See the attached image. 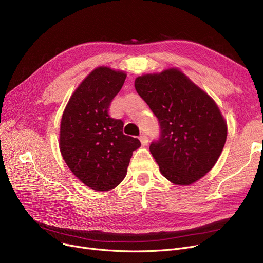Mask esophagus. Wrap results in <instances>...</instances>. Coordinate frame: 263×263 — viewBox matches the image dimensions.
Listing matches in <instances>:
<instances>
[{
    "label": "esophagus",
    "instance_id": "obj_1",
    "mask_svg": "<svg viewBox=\"0 0 263 263\" xmlns=\"http://www.w3.org/2000/svg\"><path fill=\"white\" fill-rule=\"evenodd\" d=\"M140 141H141V143H142V145H143V146H147V145H148V141H149V139H148V136H147V135L142 134V135L140 136Z\"/></svg>",
    "mask_w": 263,
    "mask_h": 263
}]
</instances>
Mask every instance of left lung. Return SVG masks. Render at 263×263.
Here are the masks:
<instances>
[{"label":"left lung","instance_id":"8db88e82","mask_svg":"<svg viewBox=\"0 0 263 263\" xmlns=\"http://www.w3.org/2000/svg\"><path fill=\"white\" fill-rule=\"evenodd\" d=\"M134 86L159 119L149 147L161 174L190 185L210 172L222 154L227 123L211 97L177 68L137 77Z\"/></svg>","mask_w":263,"mask_h":263}]
</instances>
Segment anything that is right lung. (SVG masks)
Wrapping results in <instances>:
<instances>
[{
  "label": "right lung",
  "instance_id": "right-lung-1",
  "mask_svg": "<svg viewBox=\"0 0 263 263\" xmlns=\"http://www.w3.org/2000/svg\"><path fill=\"white\" fill-rule=\"evenodd\" d=\"M127 74L98 67L69 99L62 116L60 149L67 166L88 187L104 192L127 175L132 153L141 142L124 135L123 122L110 118L108 107Z\"/></svg>",
  "mask_w": 263,
  "mask_h": 263
}]
</instances>
